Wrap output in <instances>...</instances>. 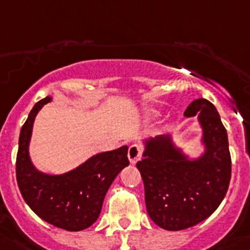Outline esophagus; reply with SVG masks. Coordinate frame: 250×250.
I'll use <instances>...</instances> for the list:
<instances>
[{
    "mask_svg": "<svg viewBox=\"0 0 250 250\" xmlns=\"http://www.w3.org/2000/svg\"><path fill=\"white\" fill-rule=\"evenodd\" d=\"M142 153H143V149L140 147L139 144H133L129 147V152H127V156H129V160L131 164H137L139 158L142 157Z\"/></svg>",
    "mask_w": 250,
    "mask_h": 250,
    "instance_id": "esophagus-1",
    "label": "esophagus"
}]
</instances>
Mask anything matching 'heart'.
Wrapping results in <instances>:
<instances>
[{
	"instance_id": "b5f03b06",
	"label": "heart",
	"mask_w": 250,
	"mask_h": 250,
	"mask_svg": "<svg viewBox=\"0 0 250 250\" xmlns=\"http://www.w3.org/2000/svg\"><path fill=\"white\" fill-rule=\"evenodd\" d=\"M152 113H153V115H156L157 112H156V111H152Z\"/></svg>"
}]
</instances>
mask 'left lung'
Wrapping results in <instances>:
<instances>
[{
  "instance_id": "1",
  "label": "left lung",
  "mask_w": 250,
  "mask_h": 250,
  "mask_svg": "<svg viewBox=\"0 0 250 250\" xmlns=\"http://www.w3.org/2000/svg\"><path fill=\"white\" fill-rule=\"evenodd\" d=\"M184 115L199 117L206 144L203 156L189 161L175 149L170 137H158L147 142L143 158L137 164L148 214L170 231L191 228L209 217L221 204L231 179L228 133L216 107L199 98Z\"/></svg>"
}]
</instances>
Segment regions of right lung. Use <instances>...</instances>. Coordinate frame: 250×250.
<instances>
[{"mask_svg":"<svg viewBox=\"0 0 250 250\" xmlns=\"http://www.w3.org/2000/svg\"><path fill=\"white\" fill-rule=\"evenodd\" d=\"M51 101L37 102L22 125L16 156V180L24 201L39 217L56 228L80 231L97 221L108 188L129 165L127 147L100 153L67 174L39 172L29 158V140L38 111Z\"/></svg>","mask_w":250,"mask_h":250,"instance_id":"add662e5","label":"right lung"}]
</instances>
